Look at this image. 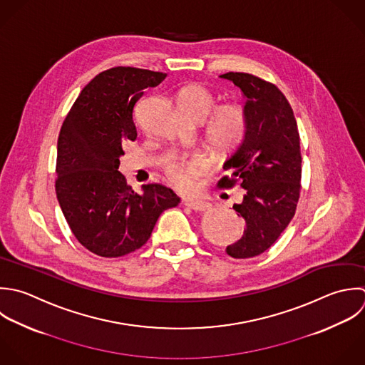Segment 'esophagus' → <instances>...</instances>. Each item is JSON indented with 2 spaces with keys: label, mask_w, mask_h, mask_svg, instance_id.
<instances>
[{
  "label": "esophagus",
  "mask_w": 365,
  "mask_h": 365,
  "mask_svg": "<svg viewBox=\"0 0 365 365\" xmlns=\"http://www.w3.org/2000/svg\"><path fill=\"white\" fill-rule=\"evenodd\" d=\"M186 206L195 212H205L207 209H210V203L205 202V200H189L186 202Z\"/></svg>",
  "instance_id": "34e87169"
}]
</instances>
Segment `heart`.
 I'll return each instance as SVG.
<instances>
[{
	"label": "heart",
	"instance_id": "b5f03b06",
	"mask_svg": "<svg viewBox=\"0 0 365 365\" xmlns=\"http://www.w3.org/2000/svg\"><path fill=\"white\" fill-rule=\"evenodd\" d=\"M216 103L210 89L203 85H189L179 93V108L185 116H200L203 120ZM247 129V115L239 103H223L216 106L209 116L205 138L212 149L227 153L243 140ZM207 169V160L202 155H192L168 163L165 172L168 180L182 192H190L196 179Z\"/></svg>",
	"mask_w": 365,
	"mask_h": 365
}]
</instances>
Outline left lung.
<instances>
[{
  "label": "left lung",
  "instance_id": "8db88e82",
  "mask_svg": "<svg viewBox=\"0 0 365 365\" xmlns=\"http://www.w3.org/2000/svg\"><path fill=\"white\" fill-rule=\"evenodd\" d=\"M220 78L232 81L246 98V135L223 165L230 175L217 186L230 189L240 182L246 190L243 202L233 205L246 227L226 253L249 259L270 249L296 213L302 190L300 135L293 109L276 85L245 72Z\"/></svg>",
  "mask_w": 365,
  "mask_h": 365
}]
</instances>
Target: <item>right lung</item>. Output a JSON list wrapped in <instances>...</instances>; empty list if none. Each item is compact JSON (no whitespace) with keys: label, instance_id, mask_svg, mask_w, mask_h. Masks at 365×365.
<instances>
[{"label":"right lung","instance_id":"1","mask_svg":"<svg viewBox=\"0 0 365 365\" xmlns=\"http://www.w3.org/2000/svg\"><path fill=\"white\" fill-rule=\"evenodd\" d=\"M166 73L115 66L96 75L68 112L59 136L55 190L76 237L101 257H120L140 249L176 193L159 183L136 193L118 170L125 140L138 136L135 103Z\"/></svg>","mask_w":365,"mask_h":365}]
</instances>
